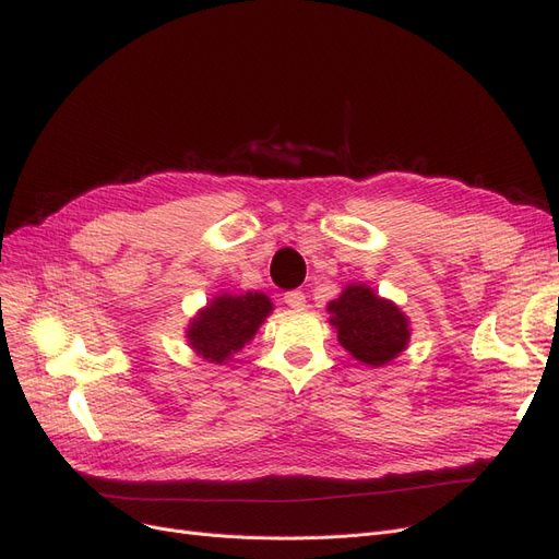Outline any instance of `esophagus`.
<instances>
[{"label":"esophagus","instance_id":"34e87169","mask_svg":"<svg viewBox=\"0 0 559 559\" xmlns=\"http://www.w3.org/2000/svg\"><path fill=\"white\" fill-rule=\"evenodd\" d=\"M284 302L294 310H302V308H306V296H302V292H286Z\"/></svg>","mask_w":559,"mask_h":559}]
</instances>
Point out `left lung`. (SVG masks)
<instances>
[{
    "mask_svg": "<svg viewBox=\"0 0 559 559\" xmlns=\"http://www.w3.org/2000/svg\"><path fill=\"white\" fill-rule=\"evenodd\" d=\"M326 310L337 343L370 368L394 361L411 343V319L394 300L378 296L368 284H347Z\"/></svg>",
    "mask_w": 559,
    "mask_h": 559,
    "instance_id": "left-lung-1",
    "label": "left lung"
}]
</instances>
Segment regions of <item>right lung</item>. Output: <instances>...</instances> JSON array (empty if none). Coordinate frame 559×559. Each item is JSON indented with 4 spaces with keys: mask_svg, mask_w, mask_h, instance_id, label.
I'll return each instance as SVG.
<instances>
[{
    "mask_svg": "<svg viewBox=\"0 0 559 559\" xmlns=\"http://www.w3.org/2000/svg\"><path fill=\"white\" fill-rule=\"evenodd\" d=\"M273 300L261 292L216 294L205 308H200L186 326V343L200 359L226 364L245 345L251 343L267 314Z\"/></svg>",
    "mask_w": 559,
    "mask_h": 559,
    "instance_id": "right-lung-1",
    "label": "right lung"
}]
</instances>
